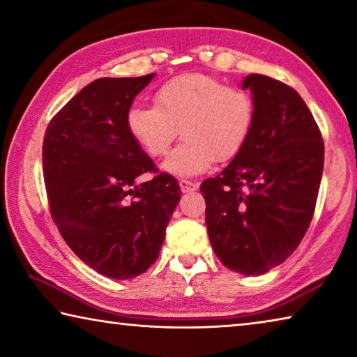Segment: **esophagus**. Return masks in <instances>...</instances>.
<instances>
[{"mask_svg": "<svg viewBox=\"0 0 357 357\" xmlns=\"http://www.w3.org/2000/svg\"><path fill=\"white\" fill-rule=\"evenodd\" d=\"M179 187L184 193H189V192H195L198 189V183H193V181H189V179H181Z\"/></svg>", "mask_w": 357, "mask_h": 357, "instance_id": "1", "label": "esophagus"}]
</instances>
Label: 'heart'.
I'll return each mask as SVG.
<instances>
[{
  "instance_id": "b5f03b06",
  "label": "heart",
  "mask_w": 357,
  "mask_h": 357,
  "mask_svg": "<svg viewBox=\"0 0 357 357\" xmlns=\"http://www.w3.org/2000/svg\"><path fill=\"white\" fill-rule=\"evenodd\" d=\"M154 107L132 105L126 128L149 157H162L176 140L184 142L164 162L176 176L208 170L214 159H233L244 148L253 124V102L238 86H225L204 74H183L165 82L153 96Z\"/></svg>"
}]
</instances>
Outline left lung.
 <instances>
[{"label": "left lung", "mask_w": 357, "mask_h": 357, "mask_svg": "<svg viewBox=\"0 0 357 357\" xmlns=\"http://www.w3.org/2000/svg\"><path fill=\"white\" fill-rule=\"evenodd\" d=\"M253 124L244 148L200 187L217 258L244 275H261L298 249L321 183L324 143L309 107L291 86L250 74Z\"/></svg>", "instance_id": "1"}]
</instances>
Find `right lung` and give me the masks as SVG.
Masks as SVG:
<instances>
[{
	"label": "right lung",
	"instance_id": "1",
	"mask_svg": "<svg viewBox=\"0 0 357 357\" xmlns=\"http://www.w3.org/2000/svg\"><path fill=\"white\" fill-rule=\"evenodd\" d=\"M154 75L89 83L53 116L42 144L53 222L83 263L116 280L154 264L181 198L167 173L137 184L157 170L129 135L126 114Z\"/></svg>",
	"mask_w": 357,
	"mask_h": 357
}]
</instances>
